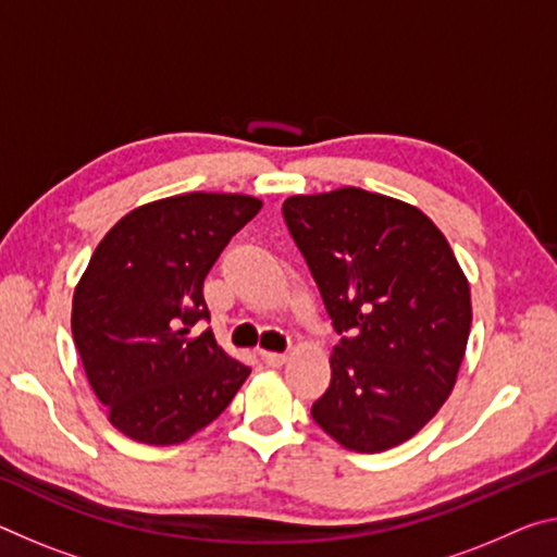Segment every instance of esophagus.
I'll use <instances>...</instances> for the list:
<instances>
[{"label": "esophagus", "instance_id": "1", "mask_svg": "<svg viewBox=\"0 0 557 557\" xmlns=\"http://www.w3.org/2000/svg\"><path fill=\"white\" fill-rule=\"evenodd\" d=\"M260 357L264 359V364L268 367H282L287 361L285 351H260Z\"/></svg>", "mask_w": 557, "mask_h": 557}]
</instances>
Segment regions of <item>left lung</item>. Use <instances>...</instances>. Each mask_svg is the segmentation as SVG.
Here are the masks:
<instances>
[{
	"label": "left lung",
	"mask_w": 557,
	"mask_h": 557,
	"mask_svg": "<svg viewBox=\"0 0 557 557\" xmlns=\"http://www.w3.org/2000/svg\"><path fill=\"white\" fill-rule=\"evenodd\" d=\"M282 218L339 344L312 419L342 446L404 444L448 399L471 332V289L438 227L361 188L293 196Z\"/></svg>",
	"instance_id": "left-lung-1"
}]
</instances>
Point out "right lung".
Instances as JSON below:
<instances>
[{
    "label": "right lung",
    "mask_w": 557,
    "mask_h": 557,
    "mask_svg": "<svg viewBox=\"0 0 557 557\" xmlns=\"http://www.w3.org/2000/svg\"><path fill=\"white\" fill-rule=\"evenodd\" d=\"M262 202L185 193L121 218L74 293L72 334L109 421L144 444H181L225 411L250 367L225 355L202 282Z\"/></svg>",
    "instance_id": "right-lung-1"
}]
</instances>
